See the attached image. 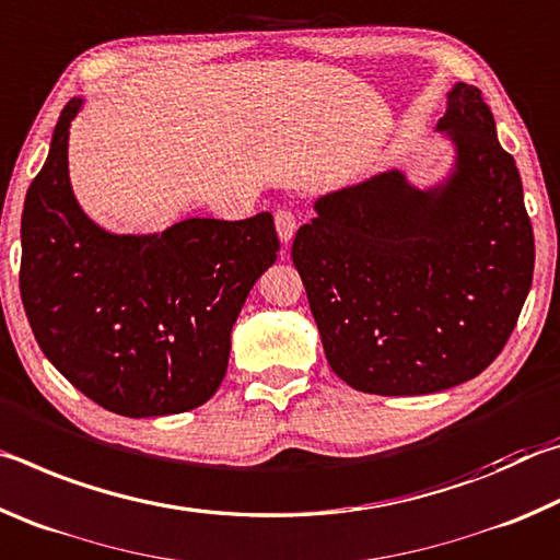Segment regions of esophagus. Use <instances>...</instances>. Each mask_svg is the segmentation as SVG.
I'll use <instances>...</instances> for the list:
<instances>
[{
  "label": "esophagus",
  "instance_id": "obj_1",
  "mask_svg": "<svg viewBox=\"0 0 560 560\" xmlns=\"http://www.w3.org/2000/svg\"><path fill=\"white\" fill-rule=\"evenodd\" d=\"M273 224H277V234H279L281 244H291L293 234H296V217H293V212L279 210L277 214H273Z\"/></svg>",
  "mask_w": 560,
  "mask_h": 560
}]
</instances>
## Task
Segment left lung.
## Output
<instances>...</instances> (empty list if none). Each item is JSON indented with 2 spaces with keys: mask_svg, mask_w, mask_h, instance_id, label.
<instances>
[{
  "mask_svg": "<svg viewBox=\"0 0 560 560\" xmlns=\"http://www.w3.org/2000/svg\"><path fill=\"white\" fill-rule=\"evenodd\" d=\"M440 183L405 170L316 197L293 240L328 365L371 395H428L477 377L514 330L534 279L521 175L481 91L454 83L438 120Z\"/></svg>",
  "mask_w": 560,
  "mask_h": 560,
  "instance_id": "obj_1",
  "label": "left lung"
}]
</instances>
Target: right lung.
<instances>
[{"mask_svg":"<svg viewBox=\"0 0 560 560\" xmlns=\"http://www.w3.org/2000/svg\"><path fill=\"white\" fill-rule=\"evenodd\" d=\"M71 98L26 192L19 289L34 338L73 387L122 417L195 410L224 381L232 328L277 261L273 217H189L113 234L81 210L69 177Z\"/></svg>","mask_w":560,"mask_h":560,"instance_id":"1","label":"right lung"}]
</instances>
